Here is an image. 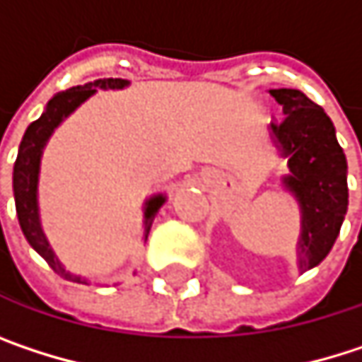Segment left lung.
Returning <instances> with one entry per match:
<instances>
[{"instance_id": "8db88e82", "label": "left lung", "mask_w": 362, "mask_h": 362, "mask_svg": "<svg viewBox=\"0 0 362 362\" xmlns=\"http://www.w3.org/2000/svg\"><path fill=\"white\" fill-rule=\"evenodd\" d=\"M285 117L272 121V138L287 157L285 186L302 209L300 268H315L331 252L348 209V163L325 110L300 90H270Z\"/></svg>"}]
</instances>
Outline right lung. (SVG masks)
I'll use <instances>...</instances> for the list:
<instances>
[{
    "label": "right lung",
    "mask_w": 362,
    "mask_h": 362,
    "mask_svg": "<svg viewBox=\"0 0 362 362\" xmlns=\"http://www.w3.org/2000/svg\"><path fill=\"white\" fill-rule=\"evenodd\" d=\"M125 86H127L125 79H98L94 83L77 86V88H71L66 92L56 94L47 103L45 112L27 127V132L23 136V142H21V148H18L16 163H14V180H12L14 182V201H16L18 222H21V228H23L27 241L52 266V270L56 274H60V276H64L69 281H75V283H83V279L75 276V274H71V272H66L62 268L58 257L49 250V245L45 241V235L41 230V224H39V214H37V176H39L41 151H43L45 142H47L49 134L54 132V127L66 115H71L73 110L77 109L83 100H88L96 90H121ZM163 201H165L163 194H157V197L146 201V211H144V218H146L144 235L146 237H148L153 218L159 211V207L163 205Z\"/></svg>",
    "instance_id": "add662e5"
}]
</instances>
